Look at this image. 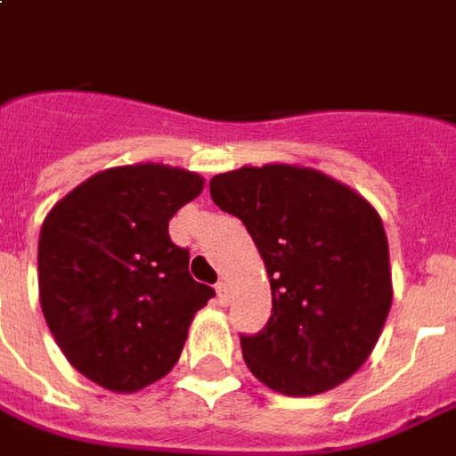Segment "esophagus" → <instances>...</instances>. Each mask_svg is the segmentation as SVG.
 I'll return each mask as SVG.
<instances>
[{
  "label": "esophagus",
  "instance_id": "1",
  "mask_svg": "<svg viewBox=\"0 0 456 456\" xmlns=\"http://www.w3.org/2000/svg\"><path fill=\"white\" fill-rule=\"evenodd\" d=\"M216 297H219V305H229V284L227 281H219V284H216Z\"/></svg>",
  "mask_w": 456,
  "mask_h": 456
}]
</instances>
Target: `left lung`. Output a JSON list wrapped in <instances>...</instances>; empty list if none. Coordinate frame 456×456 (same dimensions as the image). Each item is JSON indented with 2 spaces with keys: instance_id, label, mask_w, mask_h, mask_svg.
I'll return each instance as SVG.
<instances>
[{
  "instance_id": "1",
  "label": "left lung",
  "mask_w": 456,
  "mask_h": 456,
  "mask_svg": "<svg viewBox=\"0 0 456 456\" xmlns=\"http://www.w3.org/2000/svg\"><path fill=\"white\" fill-rule=\"evenodd\" d=\"M212 200L240 216L265 259L272 317L241 354L259 382L312 397L367 362L392 306L389 244L377 209L352 187L299 164L212 176Z\"/></svg>"
}]
</instances>
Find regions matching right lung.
Listing matches in <instances>:
<instances>
[{"label":"right lung","mask_w":456,"mask_h":456,"mask_svg":"<svg viewBox=\"0 0 456 456\" xmlns=\"http://www.w3.org/2000/svg\"><path fill=\"white\" fill-rule=\"evenodd\" d=\"M197 172L126 164L61 197L39 232V302L54 342L99 387L132 395L176 364L215 289L191 280L169 219L200 197Z\"/></svg>","instance_id":"add662e5"}]
</instances>
